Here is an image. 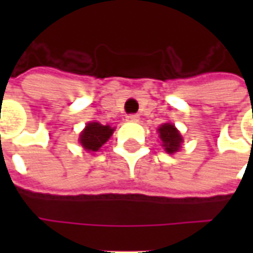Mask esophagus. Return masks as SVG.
<instances>
[{
	"mask_svg": "<svg viewBox=\"0 0 253 253\" xmlns=\"http://www.w3.org/2000/svg\"><path fill=\"white\" fill-rule=\"evenodd\" d=\"M126 120L129 122H138L139 121V115H138V114H129V115L126 117Z\"/></svg>",
	"mask_w": 253,
	"mask_h": 253,
	"instance_id": "esophagus-1",
	"label": "esophagus"
}]
</instances>
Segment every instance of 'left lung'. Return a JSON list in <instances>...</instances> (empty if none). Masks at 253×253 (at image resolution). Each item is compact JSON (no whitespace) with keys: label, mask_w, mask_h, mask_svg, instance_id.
I'll use <instances>...</instances> for the list:
<instances>
[{"label":"left lung","mask_w":253,"mask_h":253,"mask_svg":"<svg viewBox=\"0 0 253 253\" xmlns=\"http://www.w3.org/2000/svg\"><path fill=\"white\" fill-rule=\"evenodd\" d=\"M158 131H159V136L163 142L165 151L169 152V153H174V152L179 151L180 145H181V135L174 128V125L165 124Z\"/></svg>","instance_id":"8db88e82"}]
</instances>
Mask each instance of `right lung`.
Wrapping results in <instances>:
<instances>
[{"label":"right lung","instance_id":"obj_1","mask_svg":"<svg viewBox=\"0 0 253 253\" xmlns=\"http://www.w3.org/2000/svg\"><path fill=\"white\" fill-rule=\"evenodd\" d=\"M112 131L114 129L110 125H101L98 122H90V124H87L85 129L80 135V143L87 151H98L102 145L110 139Z\"/></svg>","mask_w":253,"mask_h":253}]
</instances>
